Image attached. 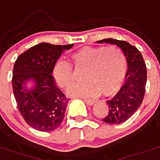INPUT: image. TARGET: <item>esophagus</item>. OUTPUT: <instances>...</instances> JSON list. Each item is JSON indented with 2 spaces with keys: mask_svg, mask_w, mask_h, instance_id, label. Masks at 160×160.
<instances>
[{
  "mask_svg": "<svg viewBox=\"0 0 160 160\" xmlns=\"http://www.w3.org/2000/svg\"><path fill=\"white\" fill-rule=\"evenodd\" d=\"M84 101H85V102L87 103V105H89V106H92V105H93L94 103L96 102V101L92 99H84Z\"/></svg>",
  "mask_w": 160,
  "mask_h": 160,
  "instance_id": "esophagus-1",
  "label": "esophagus"
}]
</instances>
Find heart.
Wrapping results in <instances>:
<instances>
[{"label":"heart","instance_id":"1","mask_svg":"<svg viewBox=\"0 0 160 160\" xmlns=\"http://www.w3.org/2000/svg\"><path fill=\"white\" fill-rule=\"evenodd\" d=\"M77 68L85 69L81 83L69 87L68 94L77 97H96L102 93L111 96L120 88L127 69L125 56L118 48L84 47L71 55ZM55 81L67 88L74 80L73 68L69 62L59 59L53 68Z\"/></svg>","mask_w":160,"mask_h":160}]
</instances>
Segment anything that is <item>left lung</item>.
<instances>
[{
    "label": "left lung",
    "instance_id": "left-lung-1",
    "mask_svg": "<svg viewBox=\"0 0 160 160\" xmlns=\"http://www.w3.org/2000/svg\"><path fill=\"white\" fill-rule=\"evenodd\" d=\"M96 42L117 45L122 49L127 60L128 71L124 83L116 95L106 101L109 111L102 119L107 124H121L132 116L143 102L147 83V67L139 50L127 42L105 38Z\"/></svg>",
    "mask_w": 160,
    "mask_h": 160
}]
</instances>
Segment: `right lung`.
I'll list each match as a JSON object with an SVG mask.
<instances>
[{"instance_id": "add662e5", "label": "right lung", "mask_w": 160, "mask_h": 160, "mask_svg": "<svg viewBox=\"0 0 160 160\" xmlns=\"http://www.w3.org/2000/svg\"><path fill=\"white\" fill-rule=\"evenodd\" d=\"M73 44L40 43L21 54L15 61L12 86L18 109L26 122L43 132L58 128L68 102L52 76L61 54Z\"/></svg>"}]
</instances>
